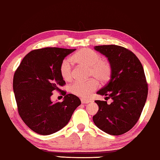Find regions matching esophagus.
<instances>
[{"label":"esophagus","instance_id":"34e87169","mask_svg":"<svg viewBox=\"0 0 160 160\" xmlns=\"http://www.w3.org/2000/svg\"><path fill=\"white\" fill-rule=\"evenodd\" d=\"M81 102H82V103H88L91 102V101L88 100V99H84V98H82V99H81Z\"/></svg>","mask_w":160,"mask_h":160}]
</instances>
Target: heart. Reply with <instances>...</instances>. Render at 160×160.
Returning <instances> with one entry per match:
<instances>
[{
  "label": "heart",
  "mask_w": 160,
  "mask_h": 160,
  "mask_svg": "<svg viewBox=\"0 0 160 160\" xmlns=\"http://www.w3.org/2000/svg\"><path fill=\"white\" fill-rule=\"evenodd\" d=\"M99 53L90 48H82L71 57L76 64L88 67V78L91 79L85 82H76L70 86L74 95L88 98L98 88V82L102 85L107 83L112 76V67L109 61L103 59ZM60 73L63 79L69 81L72 78L70 60L65 58L60 64Z\"/></svg>",
  "instance_id": "heart-1"
}]
</instances>
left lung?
<instances>
[{
    "label": "left lung",
    "instance_id": "1",
    "mask_svg": "<svg viewBox=\"0 0 160 160\" xmlns=\"http://www.w3.org/2000/svg\"><path fill=\"white\" fill-rule=\"evenodd\" d=\"M95 50L105 55L112 67L111 79L97 93L112 102L95 101L98 111L93 122L103 132L120 136L136 124L145 105L148 84L144 70L138 57L124 47L103 45L95 46Z\"/></svg>",
    "mask_w": 160,
    "mask_h": 160
}]
</instances>
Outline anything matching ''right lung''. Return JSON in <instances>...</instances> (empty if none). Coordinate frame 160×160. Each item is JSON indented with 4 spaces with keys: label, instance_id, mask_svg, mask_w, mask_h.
<instances>
[{
    "label": "right lung",
    "instance_id": "add662e5",
    "mask_svg": "<svg viewBox=\"0 0 160 160\" xmlns=\"http://www.w3.org/2000/svg\"><path fill=\"white\" fill-rule=\"evenodd\" d=\"M75 51L56 47L35 49L24 57L15 71L13 89L18 113L38 134L46 136L58 131L81 104L78 96L59 88L66 84L60 73L61 63ZM53 90L65 96L63 102H51Z\"/></svg>",
    "mask_w": 160,
    "mask_h": 160
}]
</instances>
